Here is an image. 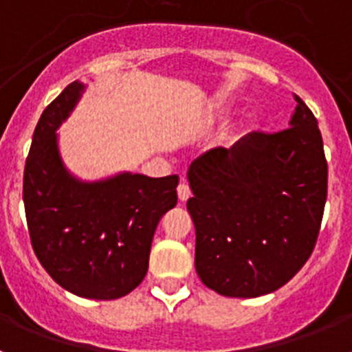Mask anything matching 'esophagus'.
Segmentation results:
<instances>
[{"label": "esophagus", "instance_id": "obj_1", "mask_svg": "<svg viewBox=\"0 0 352 352\" xmlns=\"http://www.w3.org/2000/svg\"><path fill=\"white\" fill-rule=\"evenodd\" d=\"M192 192H190V186L186 185V183H179L178 186V199L182 201V203H185L186 199L190 197Z\"/></svg>", "mask_w": 352, "mask_h": 352}]
</instances>
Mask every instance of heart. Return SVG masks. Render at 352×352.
Wrapping results in <instances>:
<instances>
[{
  "label": "heart",
  "instance_id": "1",
  "mask_svg": "<svg viewBox=\"0 0 352 352\" xmlns=\"http://www.w3.org/2000/svg\"><path fill=\"white\" fill-rule=\"evenodd\" d=\"M250 123H252V120H248V121H247V125H250Z\"/></svg>",
  "mask_w": 352,
  "mask_h": 352
}]
</instances>
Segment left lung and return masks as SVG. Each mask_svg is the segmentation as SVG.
Listing matches in <instances>:
<instances>
[{
  "instance_id": "1",
  "label": "left lung",
  "mask_w": 352,
  "mask_h": 352,
  "mask_svg": "<svg viewBox=\"0 0 352 352\" xmlns=\"http://www.w3.org/2000/svg\"><path fill=\"white\" fill-rule=\"evenodd\" d=\"M296 102L285 130L252 132L188 167L195 272L222 296L257 298L280 289L316 247L328 164L316 116L300 96Z\"/></svg>"
}]
</instances>
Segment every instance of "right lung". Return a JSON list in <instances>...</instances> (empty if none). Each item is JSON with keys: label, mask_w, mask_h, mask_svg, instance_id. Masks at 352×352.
<instances>
[{"label": "right lung", "mask_w": 352, "mask_h": 352, "mask_svg": "<svg viewBox=\"0 0 352 352\" xmlns=\"http://www.w3.org/2000/svg\"><path fill=\"white\" fill-rule=\"evenodd\" d=\"M84 91L76 80L45 107L24 167L23 199L31 245L45 272L80 298L116 300L148 272L155 229L178 203V176L120 173L80 182L61 160L56 130Z\"/></svg>", "instance_id": "1"}]
</instances>
